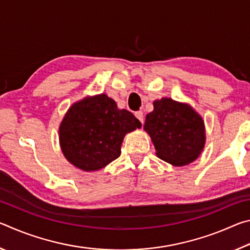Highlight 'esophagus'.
Instances as JSON below:
<instances>
[{"label": "esophagus", "mask_w": 250, "mask_h": 250, "mask_svg": "<svg viewBox=\"0 0 250 250\" xmlns=\"http://www.w3.org/2000/svg\"><path fill=\"white\" fill-rule=\"evenodd\" d=\"M134 116L137 117V119L141 122V124H143V112L142 111H137L134 113Z\"/></svg>", "instance_id": "obj_1"}]
</instances>
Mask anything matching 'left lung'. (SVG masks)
<instances>
[{"label":"left lung","mask_w":250,"mask_h":250,"mask_svg":"<svg viewBox=\"0 0 250 250\" xmlns=\"http://www.w3.org/2000/svg\"><path fill=\"white\" fill-rule=\"evenodd\" d=\"M147 113L145 130L151 137L156 155L174 167L195 161L205 146L202 117L188 104L162 98L153 103Z\"/></svg>","instance_id":"8db88e82"}]
</instances>
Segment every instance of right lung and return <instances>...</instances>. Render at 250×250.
I'll use <instances>...</instances> for the list:
<instances>
[{"label": "right lung", "mask_w": 250, "mask_h": 250, "mask_svg": "<svg viewBox=\"0 0 250 250\" xmlns=\"http://www.w3.org/2000/svg\"><path fill=\"white\" fill-rule=\"evenodd\" d=\"M141 122L116 101L101 94L75 103L59 125V143L65 158L83 171H97L121 153L125 135Z\"/></svg>", "instance_id": "right-lung-1"}]
</instances>
